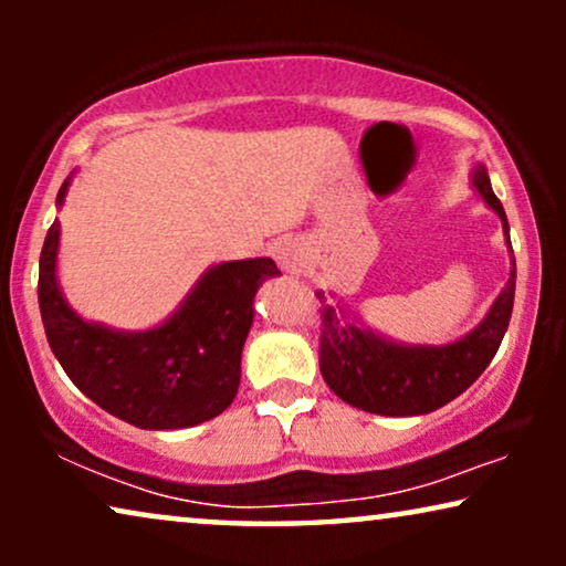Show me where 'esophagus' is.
I'll return each instance as SVG.
<instances>
[{
    "instance_id": "1",
    "label": "esophagus",
    "mask_w": 566,
    "mask_h": 566,
    "mask_svg": "<svg viewBox=\"0 0 566 566\" xmlns=\"http://www.w3.org/2000/svg\"><path fill=\"white\" fill-rule=\"evenodd\" d=\"M275 260L281 262L285 270H296L298 268V250H296V244H291V242L277 244L275 247Z\"/></svg>"
}]
</instances>
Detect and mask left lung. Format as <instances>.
Returning <instances> with one entry per match:
<instances>
[{
	"label": "left lung",
	"instance_id": "obj_1",
	"mask_svg": "<svg viewBox=\"0 0 566 566\" xmlns=\"http://www.w3.org/2000/svg\"><path fill=\"white\" fill-rule=\"evenodd\" d=\"M476 190L507 227L505 208L492 192L486 169L474 175ZM510 242V237H507ZM515 265V262H513ZM322 301V293H316ZM515 270L494 301L486 319L459 343L443 347H401L374 332L345 322L332 306H322L319 368L324 381L347 405L386 417L428 415L448 405L484 374L505 337L513 314Z\"/></svg>",
	"mask_w": 566,
	"mask_h": 566
}]
</instances>
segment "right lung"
<instances>
[{"label": "right lung", "instance_id": "1", "mask_svg": "<svg viewBox=\"0 0 566 566\" xmlns=\"http://www.w3.org/2000/svg\"><path fill=\"white\" fill-rule=\"evenodd\" d=\"M56 250L59 221H53L41 250L38 304L51 350L84 397L144 430L192 428L234 401L252 298L260 281L277 275L273 260L216 265L172 319L126 335L82 322L66 306L56 283Z\"/></svg>", "mask_w": 566, "mask_h": 566}]
</instances>
